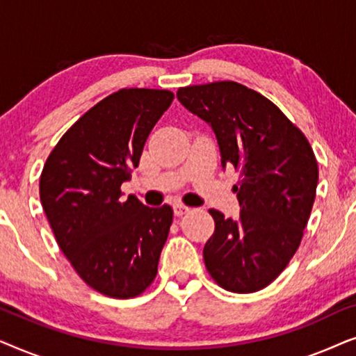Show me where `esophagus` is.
<instances>
[{
	"instance_id": "obj_1",
	"label": "esophagus",
	"mask_w": 356,
	"mask_h": 356,
	"mask_svg": "<svg viewBox=\"0 0 356 356\" xmlns=\"http://www.w3.org/2000/svg\"><path fill=\"white\" fill-rule=\"evenodd\" d=\"M173 212H175V216H177V217H183L184 213L189 212V207L188 206H183V204H175Z\"/></svg>"
}]
</instances>
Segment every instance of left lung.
<instances>
[{
	"label": "left lung",
	"instance_id": "obj_1",
	"mask_svg": "<svg viewBox=\"0 0 356 356\" xmlns=\"http://www.w3.org/2000/svg\"><path fill=\"white\" fill-rule=\"evenodd\" d=\"M183 106L211 124L222 167L233 165L240 217L211 209L213 235L204 246L207 272L233 293L262 290L298 250L318 186V162L306 136L259 92L233 81L181 87Z\"/></svg>",
	"mask_w": 356,
	"mask_h": 356
}]
</instances>
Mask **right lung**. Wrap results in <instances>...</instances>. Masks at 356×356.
I'll return each instance as SVG.
<instances>
[{"label":"right lung","instance_id":"1","mask_svg":"<svg viewBox=\"0 0 356 356\" xmlns=\"http://www.w3.org/2000/svg\"><path fill=\"white\" fill-rule=\"evenodd\" d=\"M173 92L121 89L58 140L40 175V201L63 254L87 285L111 298L143 293L157 275L173 209L123 199L150 131Z\"/></svg>","mask_w":356,"mask_h":356}]
</instances>
